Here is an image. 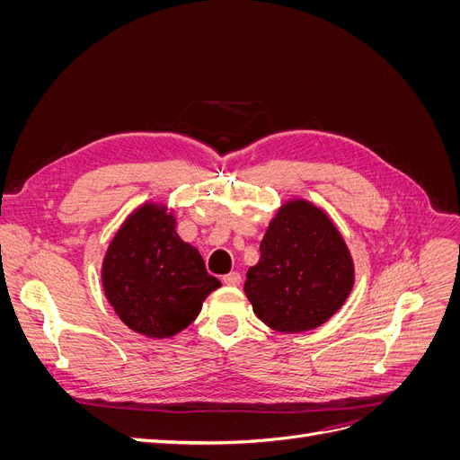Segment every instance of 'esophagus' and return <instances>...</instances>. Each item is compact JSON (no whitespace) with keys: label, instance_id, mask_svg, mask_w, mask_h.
Wrapping results in <instances>:
<instances>
[{"label":"esophagus","instance_id":"34e87169","mask_svg":"<svg viewBox=\"0 0 460 460\" xmlns=\"http://www.w3.org/2000/svg\"><path fill=\"white\" fill-rule=\"evenodd\" d=\"M222 282L226 286H240L242 284V274L240 272H230L226 276H222Z\"/></svg>","mask_w":460,"mask_h":460}]
</instances>
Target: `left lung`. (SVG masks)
<instances>
[{"label":"left lung","instance_id":"8db88e82","mask_svg":"<svg viewBox=\"0 0 460 460\" xmlns=\"http://www.w3.org/2000/svg\"><path fill=\"white\" fill-rule=\"evenodd\" d=\"M353 272L332 220L309 201H289L264 234L243 289L264 324L297 333L336 314L353 288Z\"/></svg>","mask_w":460,"mask_h":460}]
</instances>
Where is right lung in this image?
I'll return each instance as SVG.
<instances>
[{
    "instance_id": "add662e5",
    "label": "right lung",
    "mask_w": 460,
    "mask_h": 460,
    "mask_svg": "<svg viewBox=\"0 0 460 460\" xmlns=\"http://www.w3.org/2000/svg\"><path fill=\"white\" fill-rule=\"evenodd\" d=\"M103 289L120 320L149 338H169L190 326L203 299L220 286L196 247L174 230V217L144 205L111 242Z\"/></svg>"
}]
</instances>
